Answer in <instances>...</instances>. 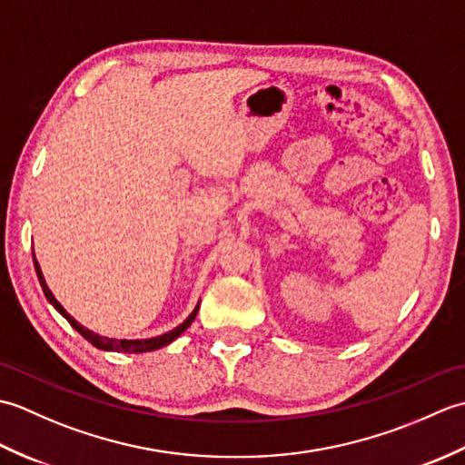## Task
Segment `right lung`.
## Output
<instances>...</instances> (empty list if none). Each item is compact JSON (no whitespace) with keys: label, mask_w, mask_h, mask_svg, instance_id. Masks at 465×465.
<instances>
[{"label":"right lung","mask_w":465,"mask_h":465,"mask_svg":"<svg viewBox=\"0 0 465 465\" xmlns=\"http://www.w3.org/2000/svg\"><path fill=\"white\" fill-rule=\"evenodd\" d=\"M34 265H35V273H37V280H39V283H42V290H44V293H45V298H47V302L54 305V308L64 315V318L72 323V328L74 330H77L80 331L84 338L90 341L92 345H95L97 350H104V351H122V353H143V351H153V350H160V348H163V345H167V343H172L175 338H180V335L190 328L192 325V322L195 320V315H197V310H200V303L195 305V310L187 315V318L177 325V328H173L172 331H167V333H162V335H157V338H147V340H115V338H107V335H100V333H95V331H92V330H87L85 325H82L80 322H77L74 315H69L67 312H65V308L62 303H59L57 300H55V295L52 293V290L47 288V283H45V278H44V273H42V268H39V263H37V260H35V253H34Z\"/></svg>","instance_id":"1"}]
</instances>
